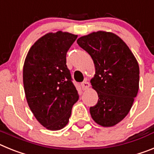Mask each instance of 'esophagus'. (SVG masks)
<instances>
[{
  "instance_id": "obj_1",
  "label": "esophagus",
  "mask_w": 154,
  "mask_h": 154,
  "mask_svg": "<svg viewBox=\"0 0 154 154\" xmlns=\"http://www.w3.org/2000/svg\"><path fill=\"white\" fill-rule=\"evenodd\" d=\"M81 86L82 89H83V90H86V89H88L89 88V83L87 81H85L83 82H82Z\"/></svg>"
}]
</instances>
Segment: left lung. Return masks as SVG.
Here are the masks:
<instances>
[{"mask_svg": "<svg viewBox=\"0 0 154 154\" xmlns=\"http://www.w3.org/2000/svg\"><path fill=\"white\" fill-rule=\"evenodd\" d=\"M77 43L90 55L96 67L91 84L99 99L89 109L92 118L100 126H115L130 112L138 92V62L126 43L111 32H92Z\"/></svg>", "mask_w": 154, "mask_h": 154, "instance_id": "8db88e82", "label": "left lung"}]
</instances>
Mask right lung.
I'll list each match as a JSON object with an SVG mask.
<instances>
[{"label":"right lung","instance_id":"right-lung-1","mask_svg":"<svg viewBox=\"0 0 154 154\" xmlns=\"http://www.w3.org/2000/svg\"><path fill=\"white\" fill-rule=\"evenodd\" d=\"M77 35L46 34L31 46L24 61L23 82L27 102L43 126L58 130L69 123L79 93L66 65V54Z\"/></svg>","mask_w":154,"mask_h":154}]
</instances>
